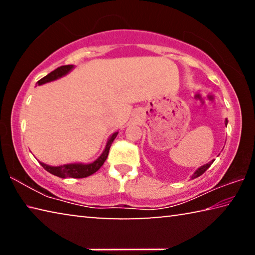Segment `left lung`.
<instances>
[{
	"mask_svg": "<svg viewBox=\"0 0 255 255\" xmlns=\"http://www.w3.org/2000/svg\"><path fill=\"white\" fill-rule=\"evenodd\" d=\"M227 119H226V122H225V124L227 125ZM214 161H215V159H213V161H210L209 163H207V164H205V165H202L201 167H199V169H198L196 172H195V173H193L192 174V176H191V179H196V178H198V176H200L201 174H204L205 173V172L207 171V169H208V167L211 165V164H213L214 163Z\"/></svg>",
	"mask_w": 255,
	"mask_h": 255,
	"instance_id": "1",
	"label": "left lung"
}]
</instances>
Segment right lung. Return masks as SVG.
Masks as SVG:
<instances>
[{"label":"right lung","mask_w":255,"mask_h":255,"mask_svg":"<svg viewBox=\"0 0 255 255\" xmlns=\"http://www.w3.org/2000/svg\"><path fill=\"white\" fill-rule=\"evenodd\" d=\"M73 67H74L73 65H64V66L56 68L55 71L50 72L48 75H46L45 77H42L41 80L38 81L37 84L41 85V84L48 83V82L57 80V79H59V77L66 75ZM117 135H118V131L112 133L109 139H108V141H107L105 150H103L100 156H99L96 161L92 163H89V164L72 163V164H64V165H60V166H50V165H47V164L41 163V162H40V164L47 172H49V173L54 174L56 176H59V178H63V179H65V178H75V179L86 178V176H90L93 173H96V172L103 165V163H105V161L108 157V154H109L110 146L112 144V141L115 140V138L117 137Z\"/></svg>","instance_id":"add662e5"}]
</instances>
